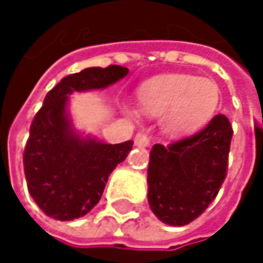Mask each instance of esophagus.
<instances>
[{
    "label": "esophagus",
    "instance_id": "34e87169",
    "mask_svg": "<svg viewBox=\"0 0 263 263\" xmlns=\"http://www.w3.org/2000/svg\"><path fill=\"white\" fill-rule=\"evenodd\" d=\"M135 144L137 146H140V147H146V146H149L151 144V137L147 135V134H144V132H138L137 135H135Z\"/></svg>",
    "mask_w": 263,
    "mask_h": 263
}]
</instances>
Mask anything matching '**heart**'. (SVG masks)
I'll list each match as a JSON object with an SVG mask.
<instances>
[{
    "instance_id": "heart-1",
    "label": "heart",
    "mask_w": 263,
    "mask_h": 263,
    "mask_svg": "<svg viewBox=\"0 0 263 263\" xmlns=\"http://www.w3.org/2000/svg\"><path fill=\"white\" fill-rule=\"evenodd\" d=\"M221 100L216 82L193 74H160L146 80L137 91L141 112L161 116L169 135H185L205 126Z\"/></svg>"
}]
</instances>
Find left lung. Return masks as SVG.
Returning <instances> with one entry per match:
<instances>
[{
	"label": "left lung",
	"mask_w": 263,
	"mask_h": 263,
	"mask_svg": "<svg viewBox=\"0 0 263 263\" xmlns=\"http://www.w3.org/2000/svg\"><path fill=\"white\" fill-rule=\"evenodd\" d=\"M233 129L224 114L169 146L154 144L147 167V201L164 224L181 227L216 198L227 177Z\"/></svg>",
	"instance_id": "1"
}]
</instances>
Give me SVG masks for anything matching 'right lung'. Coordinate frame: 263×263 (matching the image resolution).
<instances>
[{
	"mask_svg": "<svg viewBox=\"0 0 263 263\" xmlns=\"http://www.w3.org/2000/svg\"><path fill=\"white\" fill-rule=\"evenodd\" d=\"M128 73L120 65L85 68L47 92L24 149L28 192L47 216L73 221L86 215L100 201L111 172L128 157L134 141L106 144L82 137L67 109L70 94L106 88Z\"/></svg>",
	"mask_w": 263,
	"mask_h": 263,
	"instance_id": "right-lung-1",
	"label": "right lung"
}]
</instances>
